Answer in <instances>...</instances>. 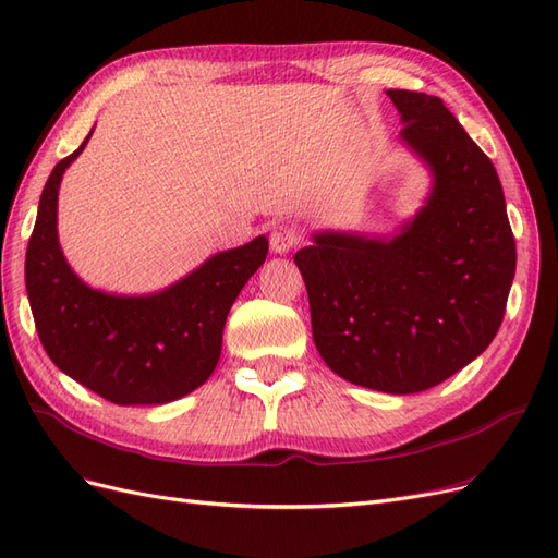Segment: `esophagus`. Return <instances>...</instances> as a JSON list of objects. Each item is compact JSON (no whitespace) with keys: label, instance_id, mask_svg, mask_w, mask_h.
Returning <instances> with one entry per match:
<instances>
[{"label":"esophagus","instance_id":"obj_1","mask_svg":"<svg viewBox=\"0 0 558 558\" xmlns=\"http://www.w3.org/2000/svg\"><path fill=\"white\" fill-rule=\"evenodd\" d=\"M300 244V230L293 223H279L269 232V246L275 253H289Z\"/></svg>","mask_w":558,"mask_h":558}]
</instances>
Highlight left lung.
<instances>
[{
  "mask_svg": "<svg viewBox=\"0 0 558 558\" xmlns=\"http://www.w3.org/2000/svg\"><path fill=\"white\" fill-rule=\"evenodd\" d=\"M386 95L435 174L428 205L391 242L316 234L295 265L320 359L351 384L402 396L442 384L492 344L517 246L494 162L442 99Z\"/></svg>",
  "mask_w": 558,
  "mask_h": 558,
  "instance_id": "1",
  "label": "left lung"
}]
</instances>
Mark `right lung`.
I'll return each mask as SVG.
<instances>
[{"label":"right lung","mask_w":558,"mask_h":558,"mask_svg":"<svg viewBox=\"0 0 558 558\" xmlns=\"http://www.w3.org/2000/svg\"><path fill=\"white\" fill-rule=\"evenodd\" d=\"M88 137L44 185L25 256L32 316L48 359L93 393L116 404L170 402L214 373L228 312L265 263L267 240L216 253L158 295L116 298L88 289L66 265L56 228L60 179Z\"/></svg>","instance_id":"right-lung-1"}]
</instances>
